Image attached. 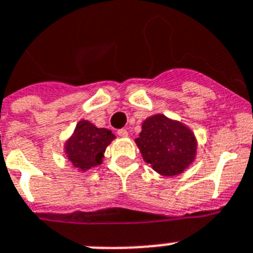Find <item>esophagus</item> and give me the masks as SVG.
<instances>
[{
    "instance_id": "1",
    "label": "esophagus",
    "mask_w": 253,
    "mask_h": 253,
    "mask_svg": "<svg viewBox=\"0 0 253 253\" xmlns=\"http://www.w3.org/2000/svg\"><path fill=\"white\" fill-rule=\"evenodd\" d=\"M117 133H118V136H121V137H126L127 135H128V132H127L126 128H120V130L117 131Z\"/></svg>"
}]
</instances>
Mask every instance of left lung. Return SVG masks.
<instances>
[{"label":"left lung","instance_id":"8db88e82","mask_svg":"<svg viewBox=\"0 0 253 253\" xmlns=\"http://www.w3.org/2000/svg\"><path fill=\"white\" fill-rule=\"evenodd\" d=\"M135 141L144 161L165 176L183 173L196 155L194 133L162 114L145 120Z\"/></svg>","mask_w":253,"mask_h":253}]
</instances>
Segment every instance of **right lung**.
<instances>
[{
	"instance_id": "obj_1",
	"label": "right lung",
	"mask_w": 253,
	"mask_h": 253,
	"mask_svg": "<svg viewBox=\"0 0 253 253\" xmlns=\"http://www.w3.org/2000/svg\"><path fill=\"white\" fill-rule=\"evenodd\" d=\"M113 139L114 135L110 130L97 128L88 121H80L65 147L67 159L75 168L85 171L101 164L104 152Z\"/></svg>"
}]
</instances>
